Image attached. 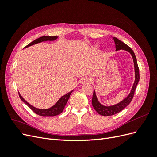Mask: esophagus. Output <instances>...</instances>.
Instances as JSON below:
<instances>
[{
    "mask_svg": "<svg viewBox=\"0 0 157 157\" xmlns=\"http://www.w3.org/2000/svg\"><path fill=\"white\" fill-rule=\"evenodd\" d=\"M90 82V80L88 78H83L81 79V83L83 84L89 83Z\"/></svg>",
    "mask_w": 157,
    "mask_h": 157,
    "instance_id": "34e87169",
    "label": "esophagus"
}]
</instances>
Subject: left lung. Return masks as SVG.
<instances>
[{"label": "left lung", "mask_w": 157, "mask_h": 157, "mask_svg": "<svg viewBox=\"0 0 157 157\" xmlns=\"http://www.w3.org/2000/svg\"><path fill=\"white\" fill-rule=\"evenodd\" d=\"M113 40H114V41H115V43L116 51L123 50L128 52L131 54V56L132 57V59H133V61H134V65L135 80H134V84H133L130 94H128L124 99H122V100L121 101H120L119 103L115 104V105H110V106H106V105H102V104L98 101L96 94V91L94 90L92 100V106L94 108L95 110L98 112V114H99V115H103V116H111V115H115V114L121 112L126 106L129 105L130 103L132 101L133 97H134L137 84V83H138L139 80H140L139 68H138V65H137L136 57V55L134 54V51H133L127 44H126L124 42H123L121 40H118L117 38L113 37Z\"/></svg>", "instance_id": "8db88e82"}]
</instances>
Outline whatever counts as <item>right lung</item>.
Masks as SVG:
<instances>
[{
  "label": "right lung",
  "instance_id": "1",
  "mask_svg": "<svg viewBox=\"0 0 157 157\" xmlns=\"http://www.w3.org/2000/svg\"><path fill=\"white\" fill-rule=\"evenodd\" d=\"M58 36H43L39 38V39H36L34 41L31 42V43L27 45L25 48H27V47L36 44L37 43H40V42H42L54 41L58 39ZM73 90H72V91L69 92V93L66 94L65 95H64V96H61L59 99V100L57 101L52 107H51L48 109H39V108H36V107H35L34 106L31 105L30 103H29L27 101H25V99H23V98L21 96L20 92H18V93H19V96H20L21 100L24 102L33 112H35L36 114H37V115H39L40 116H42V117H54V116L58 115L60 113H62V111L64 109V107L66 105V103H67L68 99L70 97V95L71 93L73 92Z\"/></svg>",
  "mask_w": 157,
  "mask_h": 157
}]
</instances>
